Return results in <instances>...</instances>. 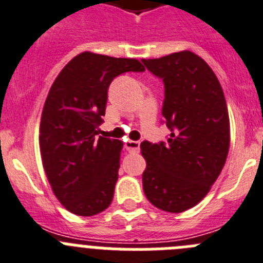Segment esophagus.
<instances>
[{
	"mask_svg": "<svg viewBox=\"0 0 263 263\" xmlns=\"http://www.w3.org/2000/svg\"><path fill=\"white\" fill-rule=\"evenodd\" d=\"M126 149L128 152H139L140 151V143L134 140L126 141Z\"/></svg>",
	"mask_w": 263,
	"mask_h": 263,
	"instance_id": "obj_1",
	"label": "esophagus"
}]
</instances>
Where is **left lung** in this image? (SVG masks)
<instances>
[{
  "label": "left lung",
  "mask_w": 263,
  "mask_h": 263,
  "mask_svg": "<svg viewBox=\"0 0 263 263\" xmlns=\"http://www.w3.org/2000/svg\"><path fill=\"white\" fill-rule=\"evenodd\" d=\"M164 80L162 117L167 143H141L143 189L162 211L179 214L211 190L226 165L231 127L226 97L214 70L191 51L143 60Z\"/></svg>",
  "instance_id": "left-lung-1"
}]
</instances>
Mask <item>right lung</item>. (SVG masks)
<instances>
[{
	"mask_svg": "<svg viewBox=\"0 0 263 263\" xmlns=\"http://www.w3.org/2000/svg\"><path fill=\"white\" fill-rule=\"evenodd\" d=\"M143 70L136 59L86 51L61 69L49 89L40 119V155L52 191L72 214L93 216L112 202L123 144L97 135L111 81Z\"/></svg>",
	"mask_w": 263,
	"mask_h": 263,
	"instance_id": "add662e5",
	"label": "right lung"
}]
</instances>
